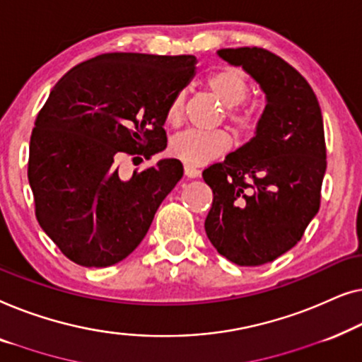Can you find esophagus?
<instances>
[{
    "label": "esophagus",
    "mask_w": 362,
    "mask_h": 362,
    "mask_svg": "<svg viewBox=\"0 0 362 362\" xmlns=\"http://www.w3.org/2000/svg\"><path fill=\"white\" fill-rule=\"evenodd\" d=\"M183 172H185V177H188V179H197V177L200 175V170H198L197 167H192V165L183 167Z\"/></svg>",
    "instance_id": "1"
}]
</instances>
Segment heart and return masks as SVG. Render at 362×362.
Listing matches in <instances>:
<instances>
[{
    "instance_id": "1",
    "label": "heart",
    "mask_w": 362,
    "mask_h": 362,
    "mask_svg": "<svg viewBox=\"0 0 362 362\" xmlns=\"http://www.w3.org/2000/svg\"><path fill=\"white\" fill-rule=\"evenodd\" d=\"M206 86L221 103L230 106L228 119L239 134H247L257 124V115L252 108H238L249 96V83L243 70L236 67H221L206 77ZM185 93L177 91L165 110V121L170 126H179L183 115ZM231 147V136L226 131L188 129L174 137L170 142V154L185 165L198 167L226 154Z\"/></svg>"
}]
</instances>
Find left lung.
I'll return each instance as SVG.
<instances>
[{
    "mask_svg": "<svg viewBox=\"0 0 362 362\" xmlns=\"http://www.w3.org/2000/svg\"><path fill=\"white\" fill-rule=\"evenodd\" d=\"M261 85L267 105L256 136L203 170L213 190L205 231L238 266L271 262L302 239L320 210L327 170L322 110L308 81L261 47L221 49Z\"/></svg>",
    "mask_w": 362,
    "mask_h": 362,
    "instance_id": "1",
    "label": "left lung"
}]
</instances>
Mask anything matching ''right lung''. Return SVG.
I'll list each match as a JSON object with an SVG mask.
<instances>
[{"mask_svg": "<svg viewBox=\"0 0 362 362\" xmlns=\"http://www.w3.org/2000/svg\"><path fill=\"white\" fill-rule=\"evenodd\" d=\"M195 62L193 55L101 54L50 91L30 134L28 179L40 228L70 261L113 266L149 231L182 179V162L162 159L121 180L118 160L165 149L167 105Z\"/></svg>", "mask_w": 362, "mask_h": 362, "instance_id": "add662e5", "label": "right lung"}]
</instances>
